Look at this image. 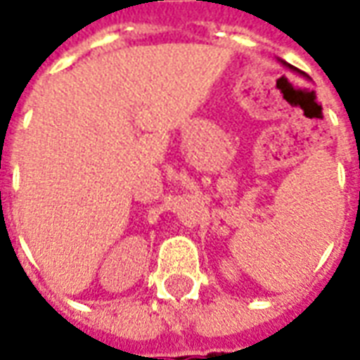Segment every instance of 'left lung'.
Instances as JSON below:
<instances>
[{
  "label": "left lung",
  "mask_w": 360,
  "mask_h": 360,
  "mask_svg": "<svg viewBox=\"0 0 360 360\" xmlns=\"http://www.w3.org/2000/svg\"><path fill=\"white\" fill-rule=\"evenodd\" d=\"M281 63H283V61H281ZM283 65H287V63H283ZM287 67H289V69H293V71H297V73H301V71H299V69H295L293 65H287Z\"/></svg>",
  "instance_id": "1"
}]
</instances>
